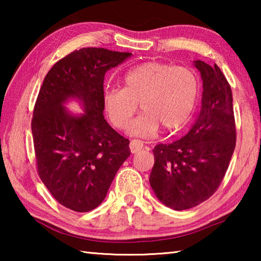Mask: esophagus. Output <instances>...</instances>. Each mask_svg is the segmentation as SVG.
I'll return each instance as SVG.
<instances>
[{
    "label": "esophagus",
    "instance_id": "34e87169",
    "mask_svg": "<svg viewBox=\"0 0 261 261\" xmlns=\"http://www.w3.org/2000/svg\"><path fill=\"white\" fill-rule=\"evenodd\" d=\"M143 141L140 140H131L130 141V151L132 154L138 153L141 148H143Z\"/></svg>",
    "mask_w": 261,
    "mask_h": 261
}]
</instances>
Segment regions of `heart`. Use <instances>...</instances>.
Returning <instances> with one entry per match:
<instances>
[{
	"label": "heart",
	"instance_id": "1",
	"mask_svg": "<svg viewBox=\"0 0 261 261\" xmlns=\"http://www.w3.org/2000/svg\"><path fill=\"white\" fill-rule=\"evenodd\" d=\"M123 88H109L102 95L105 112L117 129H124L138 109L140 116L131 123L129 134L151 137L162 125L176 130L191 117L200 94V79L193 69L149 61L129 70Z\"/></svg>",
	"mask_w": 261,
	"mask_h": 261
}]
</instances>
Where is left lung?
I'll list each match as a JSON object with an SVG mask.
<instances>
[{"label":"left lung","instance_id":"obj_1","mask_svg":"<svg viewBox=\"0 0 261 261\" xmlns=\"http://www.w3.org/2000/svg\"><path fill=\"white\" fill-rule=\"evenodd\" d=\"M193 65L202 79L200 112L179 140L154 147L149 175L158 199L175 211L192 208L216 191L236 145L230 85L216 64L197 60Z\"/></svg>","mask_w":261,"mask_h":261}]
</instances>
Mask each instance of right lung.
<instances>
[{
    "instance_id": "1",
    "label": "right lung",
    "mask_w": 261,
    "mask_h": 261,
    "mask_svg": "<svg viewBox=\"0 0 261 261\" xmlns=\"http://www.w3.org/2000/svg\"><path fill=\"white\" fill-rule=\"evenodd\" d=\"M130 55L105 48L74 50L56 62L39 91L32 118L38 173L51 196L74 212L103 201L130 155L129 140L105 120L102 103L106 71ZM71 99L84 113L65 107Z\"/></svg>"
}]
</instances>
